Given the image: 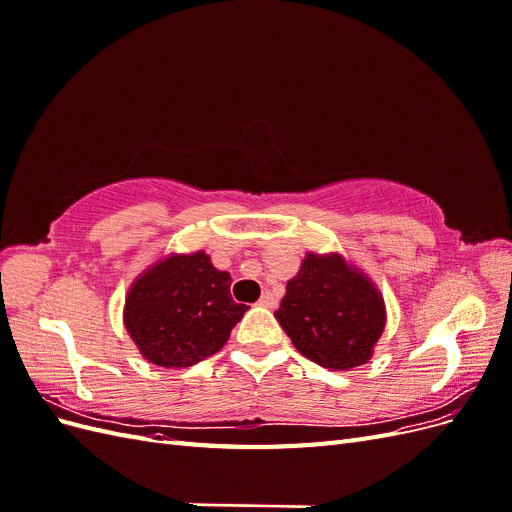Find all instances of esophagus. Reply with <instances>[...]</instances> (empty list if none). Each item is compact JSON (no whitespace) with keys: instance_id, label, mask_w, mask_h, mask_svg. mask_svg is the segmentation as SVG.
I'll return each mask as SVG.
<instances>
[{"instance_id":"esophagus-1","label":"esophagus","mask_w":512,"mask_h":512,"mask_svg":"<svg viewBox=\"0 0 512 512\" xmlns=\"http://www.w3.org/2000/svg\"><path fill=\"white\" fill-rule=\"evenodd\" d=\"M258 305H262V307H269V309H275V307H277L275 294H273L271 290H265V292H262V297H260Z\"/></svg>"}]
</instances>
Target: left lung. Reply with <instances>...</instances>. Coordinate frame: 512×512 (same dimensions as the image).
Returning <instances> with one entry per match:
<instances>
[{
	"mask_svg": "<svg viewBox=\"0 0 512 512\" xmlns=\"http://www.w3.org/2000/svg\"><path fill=\"white\" fill-rule=\"evenodd\" d=\"M277 322L309 361L333 371L365 365L386 324L384 299L342 254H312L286 284Z\"/></svg>",
	"mask_w": 512,
	"mask_h": 512,
	"instance_id": "8db88e82",
	"label": "left lung"
}]
</instances>
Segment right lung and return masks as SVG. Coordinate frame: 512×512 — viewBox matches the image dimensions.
I'll return each mask as SVG.
<instances>
[{"instance_id":"1","label":"right lung","mask_w":512,"mask_h":512,"mask_svg":"<svg viewBox=\"0 0 512 512\" xmlns=\"http://www.w3.org/2000/svg\"><path fill=\"white\" fill-rule=\"evenodd\" d=\"M245 312L230 297V273L205 252L170 254L136 277L123 324L147 361L175 369L222 350Z\"/></svg>"}]
</instances>
